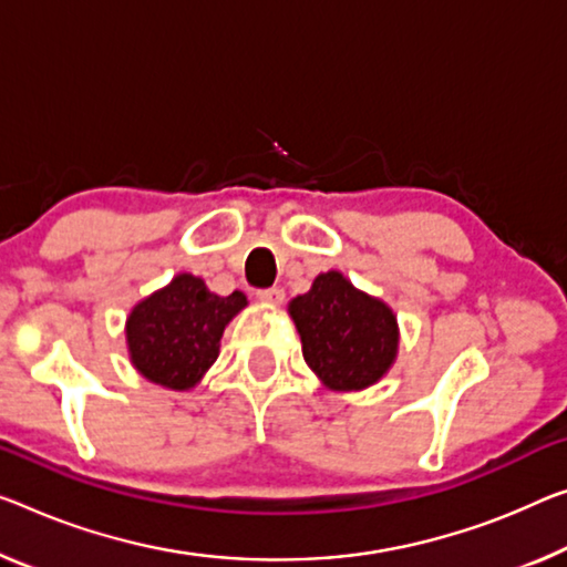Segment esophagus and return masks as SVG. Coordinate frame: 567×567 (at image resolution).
I'll return each instance as SVG.
<instances>
[{
  "mask_svg": "<svg viewBox=\"0 0 567 567\" xmlns=\"http://www.w3.org/2000/svg\"><path fill=\"white\" fill-rule=\"evenodd\" d=\"M258 299L266 303H281L286 299V291L281 289V286H271V289H260Z\"/></svg>",
  "mask_w": 567,
  "mask_h": 567,
  "instance_id": "1",
  "label": "esophagus"
}]
</instances>
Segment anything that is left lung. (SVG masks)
Listing matches in <instances>:
<instances>
[{"label": "left lung", "instance_id": "1", "mask_svg": "<svg viewBox=\"0 0 567 567\" xmlns=\"http://www.w3.org/2000/svg\"><path fill=\"white\" fill-rule=\"evenodd\" d=\"M303 360L334 390H360L378 382L395 360L393 311L357 291L342 274L317 276L311 291L291 301Z\"/></svg>", "mask_w": 567, "mask_h": 567}]
</instances>
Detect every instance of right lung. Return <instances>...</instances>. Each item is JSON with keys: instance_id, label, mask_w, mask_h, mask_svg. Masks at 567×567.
<instances>
[{"instance_id": "add662e5", "label": "right lung", "mask_w": 567, "mask_h": 567, "mask_svg": "<svg viewBox=\"0 0 567 567\" xmlns=\"http://www.w3.org/2000/svg\"><path fill=\"white\" fill-rule=\"evenodd\" d=\"M246 307V296H217L203 278L179 274L167 289L152 293L126 324L128 352L146 380L187 390L217 360L225 324Z\"/></svg>"}]
</instances>
